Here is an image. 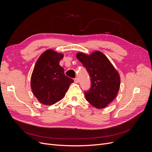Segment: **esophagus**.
I'll list each match as a JSON object with an SVG mask.
<instances>
[{
    "mask_svg": "<svg viewBox=\"0 0 152 152\" xmlns=\"http://www.w3.org/2000/svg\"><path fill=\"white\" fill-rule=\"evenodd\" d=\"M74 81H75V83H79V79H78V78H77V77L75 78V79H74Z\"/></svg>",
    "mask_w": 152,
    "mask_h": 152,
    "instance_id": "obj_1",
    "label": "esophagus"
}]
</instances>
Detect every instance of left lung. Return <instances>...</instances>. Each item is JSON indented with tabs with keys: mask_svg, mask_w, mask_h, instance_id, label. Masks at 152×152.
Masks as SVG:
<instances>
[{
	"mask_svg": "<svg viewBox=\"0 0 152 152\" xmlns=\"http://www.w3.org/2000/svg\"><path fill=\"white\" fill-rule=\"evenodd\" d=\"M76 58L86 68L91 79V89L85 92L86 100L98 109L104 108L117 95L120 76L112 63L102 52L87 55L78 52Z\"/></svg>",
	"mask_w": 152,
	"mask_h": 152,
	"instance_id": "8db88e82",
	"label": "left lung"
}]
</instances>
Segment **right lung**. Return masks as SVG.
Listing matches in <instances>:
<instances>
[{
  "instance_id": "add662e5",
  "label": "right lung",
  "mask_w": 152,
  "mask_h": 152,
  "mask_svg": "<svg viewBox=\"0 0 152 152\" xmlns=\"http://www.w3.org/2000/svg\"><path fill=\"white\" fill-rule=\"evenodd\" d=\"M64 55L48 49L37 60L31 79V87L34 96L44 105H51L61 100L73 79L64 73L60 61Z\"/></svg>"
}]
</instances>
